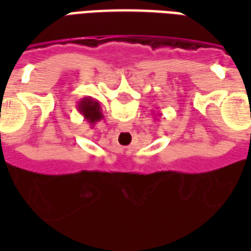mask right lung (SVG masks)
<instances>
[{
	"label": "right lung",
	"mask_w": 251,
	"mask_h": 251,
	"mask_svg": "<svg viewBox=\"0 0 251 251\" xmlns=\"http://www.w3.org/2000/svg\"><path fill=\"white\" fill-rule=\"evenodd\" d=\"M77 111L83 115V118L87 121L91 127H94V125L98 121L103 118L99 102L95 100V99L90 98V97H86V98L79 100V103H77Z\"/></svg>",
	"instance_id": "1"
}]
</instances>
